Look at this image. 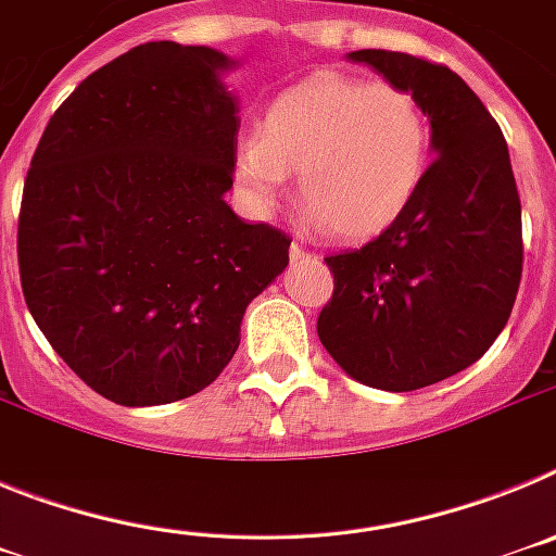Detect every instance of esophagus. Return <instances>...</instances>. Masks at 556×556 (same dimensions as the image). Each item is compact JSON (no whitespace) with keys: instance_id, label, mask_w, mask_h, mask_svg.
Returning a JSON list of instances; mask_svg holds the SVG:
<instances>
[{"instance_id":"1","label":"esophagus","mask_w":556,"mask_h":556,"mask_svg":"<svg viewBox=\"0 0 556 556\" xmlns=\"http://www.w3.org/2000/svg\"><path fill=\"white\" fill-rule=\"evenodd\" d=\"M308 250L303 248V244H298V242H292V248H289V258H292V262H303V258H308Z\"/></svg>"}]
</instances>
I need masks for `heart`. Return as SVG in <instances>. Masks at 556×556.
<instances>
[{"instance_id": "b5f03b06", "label": "heart", "mask_w": 556, "mask_h": 556, "mask_svg": "<svg viewBox=\"0 0 556 556\" xmlns=\"http://www.w3.org/2000/svg\"><path fill=\"white\" fill-rule=\"evenodd\" d=\"M431 164V125L412 91L320 75L269 102L258 136L236 147L250 198L273 203L298 175V200L342 242L384 233L415 203Z\"/></svg>"}]
</instances>
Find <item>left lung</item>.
Masks as SVG:
<instances>
[{
    "instance_id": "left-lung-1",
    "label": "left lung",
    "mask_w": 556,
    "mask_h": 556,
    "mask_svg": "<svg viewBox=\"0 0 556 556\" xmlns=\"http://www.w3.org/2000/svg\"><path fill=\"white\" fill-rule=\"evenodd\" d=\"M348 58L417 97L437 159L392 228L326 255L333 294L317 333L356 381L412 392L473 365L507 326L523 273L518 186L498 122L445 63L390 49Z\"/></svg>"
}]
</instances>
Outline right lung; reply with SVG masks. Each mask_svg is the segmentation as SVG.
Wrapping results in <instances>:
<instances>
[{
    "label": "right lung",
    "mask_w": 556,
    "mask_h": 556,
    "mask_svg": "<svg viewBox=\"0 0 556 556\" xmlns=\"http://www.w3.org/2000/svg\"><path fill=\"white\" fill-rule=\"evenodd\" d=\"M208 47L150 41L88 75L24 180L18 275L33 320L122 406L189 397L225 370L289 239L225 203L239 108Z\"/></svg>",
    "instance_id": "add662e5"
}]
</instances>
